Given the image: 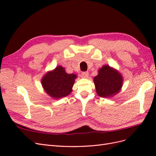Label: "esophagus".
Returning a JSON list of instances; mask_svg holds the SVG:
<instances>
[{"instance_id":"1","label":"esophagus","mask_w":156,"mask_h":156,"mask_svg":"<svg viewBox=\"0 0 156 156\" xmlns=\"http://www.w3.org/2000/svg\"><path fill=\"white\" fill-rule=\"evenodd\" d=\"M81 77L84 78V79H87L88 77V72H83L81 74Z\"/></svg>"}]
</instances>
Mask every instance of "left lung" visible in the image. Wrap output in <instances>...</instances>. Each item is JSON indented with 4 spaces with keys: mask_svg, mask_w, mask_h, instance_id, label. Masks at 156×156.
Listing matches in <instances>:
<instances>
[{
    "mask_svg": "<svg viewBox=\"0 0 156 156\" xmlns=\"http://www.w3.org/2000/svg\"><path fill=\"white\" fill-rule=\"evenodd\" d=\"M98 95L102 98H111L119 93L123 86V77L114 68L104 65L99 69L98 74L94 77Z\"/></svg>",
    "mask_w": 156,
    "mask_h": 156,
    "instance_id": "left-lung-1",
    "label": "left lung"
}]
</instances>
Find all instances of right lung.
<instances>
[{"label": "right lung", "mask_w": 156, "mask_h": 156, "mask_svg": "<svg viewBox=\"0 0 156 156\" xmlns=\"http://www.w3.org/2000/svg\"><path fill=\"white\" fill-rule=\"evenodd\" d=\"M75 74H68L61 66L49 71L41 78V85L44 91L55 100L68 96L72 92Z\"/></svg>", "instance_id": "1"}]
</instances>
